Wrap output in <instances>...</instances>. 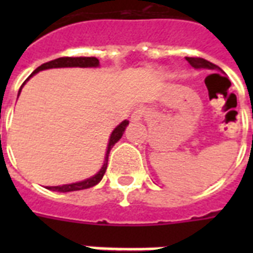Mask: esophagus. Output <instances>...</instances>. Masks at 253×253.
Segmentation results:
<instances>
[{
  "label": "esophagus",
  "instance_id": "esophagus-1",
  "mask_svg": "<svg viewBox=\"0 0 253 253\" xmlns=\"http://www.w3.org/2000/svg\"><path fill=\"white\" fill-rule=\"evenodd\" d=\"M146 115H147L146 109H143V107H139V109H136V110L132 113V115H131V119H132V121H140V119L144 118Z\"/></svg>",
  "mask_w": 253,
  "mask_h": 253
}]
</instances>
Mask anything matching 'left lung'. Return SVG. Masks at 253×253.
Wrapping results in <instances>:
<instances>
[{"mask_svg":"<svg viewBox=\"0 0 253 253\" xmlns=\"http://www.w3.org/2000/svg\"><path fill=\"white\" fill-rule=\"evenodd\" d=\"M186 60H188L189 64L192 65V67H194V68H209V69H218V71H220V68L218 67V65L212 64V63H210V61L202 59V57H186Z\"/></svg>","mask_w":253,"mask_h":253,"instance_id":"left-lung-1","label":"left lung"}]
</instances>
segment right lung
Returning a JSON list of instances; mask_svg holds the SVG:
<instances>
[{"label": "right lung", "mask_w": 253, "mask_h": 253, "mask_svg": "<svg viewBox=\"0 0 253 253\" xmlns=\"http://www.w3.org/2000/svg\"><path fill=\"white\" fill-rule=\"evenodd\" d=\"M99 61L97 57H85V56H80V57H69V56H65V57H59V59H55V60H51L48 63H44V64H42L41 67H38L33 73H31V76L35 75L37 72L39 71H43V69H48V68H61V67H98ZM30 76V77H31ZM29 77V79H30ZM27 79V80H29ZM26 80V81H27ZM25 81V83H26ZM23 83V85H25ZM22 85V86H23ZM21 86V89H22ZM19 89V91H21ZM19 95V93H18ZM127 125H128V121H123L119 126H117L113 132H111V136H110V140H109V147H107V151H106V158H105V163H103V167L101 168L95 176L90 177V178H87V180L81 181V182H75V184H69V185H61V186H47V189L49 190H53V192H60V193H67V192H73V190H83V189H89L91 186H94L99 182V181L102 180L103 174L106 172V168H107V159H109V154H110V150L113 148L115 143L118 142L119 139L122 138L123 132L126 130Z\"/></svg>", "instance_id": "add662e5"}]
</instances>
